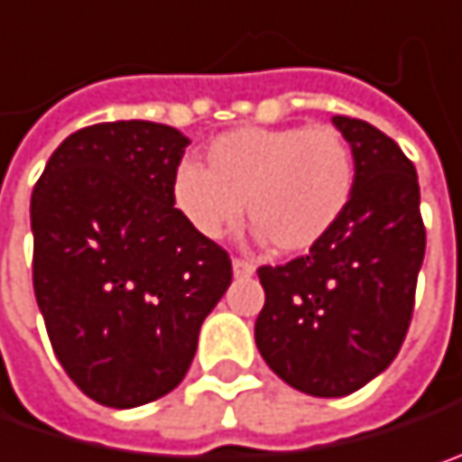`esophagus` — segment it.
<instances>
[{
    "instance_id": "1",
    "label": "esophagus",
    "mask_w": 462,
    "mask_h": 462,
    "mask_svg": "<svg viewBox=\"0 0 462 462\" xmlns=\"http://www.w3.org/2000/svg\"><path fill=\"white\" fill-rule=\"evenodd\" d=\"M232 273H235V277H251L256 273V267L245 259H232Z\"/></svg>"
}]
</instances>
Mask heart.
<instances>
[{"mask_svg":"<svg viewBox=\"0 0 462 462\" xmlns=\"http://www.w3.org/2000/svg\"><path fill=\"white\" fill-rule=\"evenodd\" d=\"M355 195V155L330 126H243L206 147V169L180 163L171 200L206 240L243 219L280 254L317 245Z\"/></svg>","mask_w":462,"mask_h":462,"instance_id":"obj_1","label":"heart"}]
</instances>
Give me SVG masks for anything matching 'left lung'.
Here are the masks:
<instances>
[{"label": "left lung", "mask_w": 462, "mask_h": 462, "mask_svg": "<svg viewBox=\"0 0 462 462\" xmlns=\"http://www.w3.org/2000/svg\"><path fill=\"white\" fill-rule=\"evenodd\" d=\"M355 155V195L307 256L262 267L256 346L288 386L346 397L381 375L407 336L426 254L410 158L367 121L333 116Z\"/></svg>", "instance_id": "obj_1"}]
</instances>
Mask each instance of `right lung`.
Masks as SVG:
<instances>
[{
	"instance_id": "obj_1",
	"label": "right lung",
	"mask_w": 462,
	"mask_h": 462,
	"mask_svg": "<svg viewBox=\"0 0 462 462\" xmlns=\"http://www.w3.org/2000/svg\"><path fill=\"white\" fill-rule=\"evenodd\" d=\"M188 145L166 124H95L65 137L31 195L39 312L70 381L106 407L177 389L230 288L227 251L171 200Z\"/></svg>"
}]
</instances>
